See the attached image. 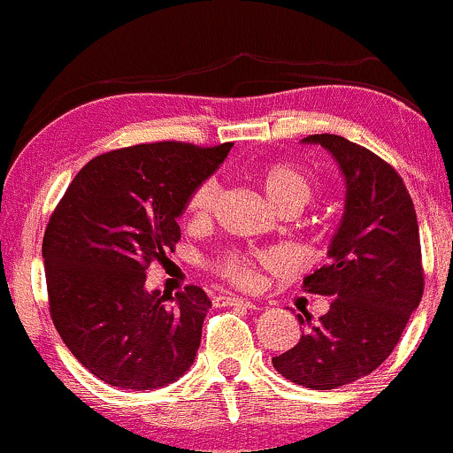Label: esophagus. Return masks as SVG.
Instances as JSON below:
<instances>
[{
    "mask_svg": "<svg viewBox=\"0 0 453 453\" xmlns=\"http://www.w3.org/2000/svg\"><path fill=\"white\" fill-rule=\"evenodd\" d=\"M221 305H242V307H250V310H256V303L250 299H241V296H232V295H223L217 299Z\"/></svg>",
    "mask_w": 453,
    "mask_h": 453,
    "instance_id": "34e87169",
    "label": "esophagus"
}]
</instances>
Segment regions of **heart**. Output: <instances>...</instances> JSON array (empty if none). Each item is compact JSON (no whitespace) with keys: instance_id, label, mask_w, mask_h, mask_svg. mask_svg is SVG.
<instances>
[{"instance_id":"obj_1","label":"heart","mask_w":453,"mask_h":453,"mask_svg":"<svg viewBox=\"0 0 453 453\" xmlns=\"http://www.w3.org/2000/svg\"><path fill=\"white\" fill-rule=\"evenodd\" d=\"M253 178L257 185L262 187L268 202L281 211V208H292V211H301L307 202L314 196V182L310 180L305 172L299 170L290 163H266L253 170ZM219 196V185L215 180H203L196 187L187 202V212L193 219H206L211 215L212 206ZM271 265L275 262V256L271 253H262L256 260L245 256H227L221 262V271L226 273L230 280H234L241 286H251L256 281V265Z\"/></svg>"}]
</instances>
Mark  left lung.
I'll return each instance as SVG.
<instances>
[{
  "label": "left lung",
  "mask_w": 453,
  "mask_h": 453,
  "mask_svg": "<svg viewBox=\"0 0 453 453\" xmlns=\"http://www.w3.org/2000/svg\"><path fill=\"white\" fill-rule=\"evenodd\" d=\"M335 158L346 182L344 215L331 238L329 265L303 280L331 296L320 320L299 314V344L273 367L310 389H335L372 374L391 355L424 295L419 226L404 182L389 163L340 135H310Z\"/></svg>",
  "instance_id": "8db88e82"
}]
</instances>
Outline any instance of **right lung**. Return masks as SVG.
I'll return each instance as SVG.
<instances>
[{
  "label": "right lung",
  "mask_w": 453,
  "mask_h": 453,
  "mask_svg": "<svg viewBox=\"0 0 453 453\" xmlns=\"http://www.w3.org/2000/svg\"><path fill=\"white\" fill-rule=\"evenodd\" d=\"M230 148L161 142L101 154L49 219L42 260L53 325L107 385L158 389L193 365L211 299L197 286L176 296L146 290V268L173 251L188 197Z\"/></svg>",
  "instance_id": "1"
}]
</instances>
